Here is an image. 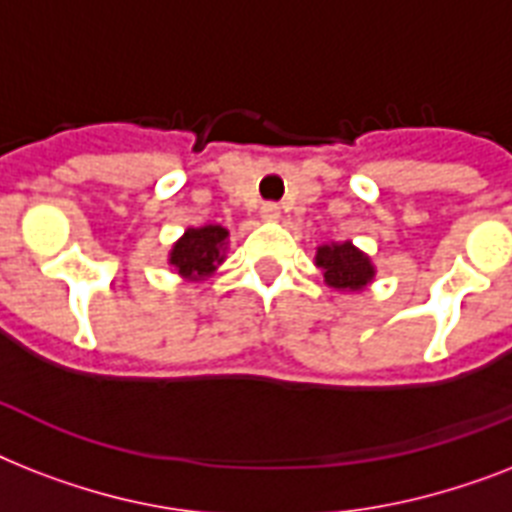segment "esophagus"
Instances as JSON below:
<instances>
[{"instance_id":"obj_1","label":"esophagus","mask_w":512,"mask_h":512,"mask_svg":"<svg viewBox=\"0 0 512 512\" xmlns=\"http://www.w3.org/2000/svg\"><path fill=\"white\" fill-rule=\"evenodd\" d=\"M260 212H263V217L265 220H273V217H279V204H276V201H265L263 204V209H260Z\"/></svg>"}]
</instances>
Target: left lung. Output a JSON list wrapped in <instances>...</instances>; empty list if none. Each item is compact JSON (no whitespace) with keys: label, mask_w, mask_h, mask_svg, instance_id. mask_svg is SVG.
<instances>
[{"label":"left lung","mask_w":512,"mask_h":512,"mask_svg":"<svg viewBox=\"0 0 512 512\" xmlns=\"http://www.w3.org/2000/svg\"><path fill=\"white\" fill-rule=\"evenodd\" d=\"M316 265L324 271L329 287L335 289H361L374 276V268L364 252H358L350 241L345 244H327L319 247Z\"/></svg>","instance_id":"left-lung-1"}]
</instances>
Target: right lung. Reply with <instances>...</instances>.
Instances as JSON below:
<instances>
[{
	"label": "right lung",
	"instance_id": "obj_1",
	"mask_svg": "<svg viewBox=\"0 0 512 512\" xmlns=\"http://www.w3.org/2000/svg\"><path fill=\"white\" fill-rule=\"evenodd\" d=\"M225 236H228V231L223 225L188 228L183 239L172 247L170 263L188 279L209 276L217 263H223Z\"/></svg>",
	"mask_w": 512,
	"mask_h": 512
}]
</instances>
